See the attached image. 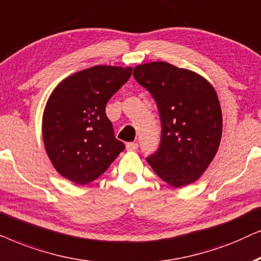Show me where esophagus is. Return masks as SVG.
<instances>
[{
	"mask_svg": "<svg viewBox=\"0 0 261 261\" xmlns=\"http://www.w3.org/2000/svg\"><path fill=\"white\" fill-rule=\"evenodd\" d=\"M137 148H138V144L135 143V142H130V143L126 144V149H127V150H130V151L137 150Z\"/></svg>",
	"mask_w": 261,
	"mask_h": 261,
	"instance_id": "esophagus-1",
	"label": "esophagus"
}]
</instances>
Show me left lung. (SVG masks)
I'll use <instances>...</instances> for the list:
<instances>
[{
	"mask_svg": "<svg viewBox=\"0 0 261 261\" xmlns=\"http://www.w3.org/2000/svg\"><path fill=\"white\" fill-rule=\"evenodd\" d=\"M152 95L161 120V142L147 161L171 186L190 185L213 161L222 137V111L213 85L197 72L167 62L134 69Z\"/></svg>",
	"mask_w": 261,
	"mask_h": 261,
	"instance_id": "8db88e82",
	"label": "left lung"
}]
</instances>
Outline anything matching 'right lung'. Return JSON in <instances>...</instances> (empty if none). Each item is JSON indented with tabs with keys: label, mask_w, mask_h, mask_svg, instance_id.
Masks as SVG:
<instances>
[{
	"label": "right lung",
	"mask_w": 261,
	"mask_h": 261,
	"mask_svg": "<svg viewBox=\"0 0 261 261\" xmlns=\"http://www.w3.org/2000/svg\"><path fill=\"white\" fill-rule=\"evenodd\" d=\"M133 74L131 67L95 65L64 79L52 90L43 114V140L55 169L86 185L125 149L114 137L105 107Z\"/></svg>",
	"instance_id": "obj_1"
}]
</instances>
